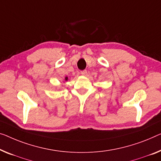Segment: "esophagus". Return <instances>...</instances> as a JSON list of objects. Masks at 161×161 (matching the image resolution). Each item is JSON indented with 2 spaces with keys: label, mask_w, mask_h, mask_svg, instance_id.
<instances>
[{
  "label": "esophagus",
  "mask_w": 161,
  "mask_h": 161,
  "mask_svg": "<svg viewBox=\"0 0 161 161\" xmlns=\"http://www.w3.org/2000/svg\"><path fill=\"white\" fill-rule=\"evenodd\" d=\"M81 75H86V74H87V70H82V71H81Z\"/></svg>",
  "instance_id": "1"
}]
</instances>
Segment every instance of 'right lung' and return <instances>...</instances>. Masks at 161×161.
Masks as SVG:
<instances>
[{"label":"right lung","mask_w":161,"mask_h":161,"mask_svg":"<svg viewBox=\"0 0 161 161\" xmlns=\"http://www.w3.org/2000/svg\"><path fill=\"white\" fill-rule=\"evenodd\" d=\"M65 80H68V77H66V79H65Z\"/></svg>","instance_id":"1"}]
</instances>
